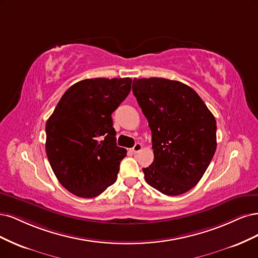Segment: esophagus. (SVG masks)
<instances>
[{
  "instance_id": "34e87169",
  "label": "esophagus",
  "mask_w": 258,
  "mask_h": 258,
  "mask_svg": "<svg viewBox=\"0 0 258 258\" xmlns=\"http://www.w3.org/2000/svg\"><path fill=\"white\" fill-rule=\"evenodd\" d=\"M141 149H143V145L137 143L134 147H133V148L131 149V151H132L133 153H138V152L141 150Z\"/></svg>"
}]
</instances>
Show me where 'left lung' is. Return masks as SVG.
Here are the masks:
<instances>
[{"instance_id":"8db88e82","label":"left lung","mask_w":258,"mask_h":258,"mask_svg":"<svg viewBox=\"0 0 258 258\" xmlns=\"http://www.w3.org/2000/svg\"><path fill=\"white\" fill-rule=\"evenodd\" d=\"M133 93L152 133L153 163L143 168L159 192L181 195L204 176L217 150V122L195 91L180 81L135 78Z\"/></svg>"}]
</instances>
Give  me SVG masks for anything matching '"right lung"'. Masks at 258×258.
<instances>
[{
    "mask_svg": "<svg viewBox=\"0 0 258 258\" xmlns=\"http://www.w3.org/2000/svg\"><path fill=\"white\" fill-rule=\"evenodd\" d=\"M131 87V78L81 80L66 91L47 120L48 161L72 194L93 198L117 181L126 150L115 143L111 113Z\"/></svg>",
    "mask_w": 258,
    "mask_h": 258,
    "instance_id": "right-lung-1",
    "label": "right lung"
}]
</instances>
